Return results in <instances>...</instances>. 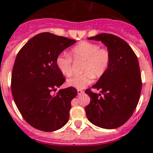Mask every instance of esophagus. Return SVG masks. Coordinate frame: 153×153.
I'll list each match as a JSON object with an SVG mask.
<instances>
[{"mask_svg":"<svg viewBox=\"0 0 153 153\" xmlns=\"http://www.w3.org/2000/svg\"><path fill=\"white\" fill-rule=\"evenodd\" d=\"M84 93V91L82 89H78V95H82Z\"/></svg>","mask_w":153,"mask_h":153,"instance_id":"obj_1","label":"esophagus"}]
</instances>
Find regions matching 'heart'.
Returning a JSON list of instances; mask_svg holds the SVG:
<instances>
[{"instance_id":"obj_1","label":"heart","mask_w":153,"mask_h":153,"mask_svg":"<svg viewBox=\"0 0 153 153\" xmlns=\"http://www.w3.org/2000/svg\"><path fill=\"white\" fill-rule=\"evenodd\" d=\"M71 54L75 60H84L82 65L83 74L75 75L68 79L69 86L84 88L92 82L93 78H99L108 70L111 60V54L108 48H100L95 42H82L71 49ZM56 65L65 76L73 73L72 58L67 54H59L56 58Z\"/></svg>"}]
</instances>
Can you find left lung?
I'll use <instances>...</instances> for the list:
<instances>
[{"label": "left lung", "instance_id": "8db88e82", "mask_svg": "<svg viewBox=\"0 0 153 153\" xmlns=\"http://www.w3.org/2000/svg\"><path fill=\"white\" fill-rule=\"evenodd\" d=\"M101 41L111 51L108 70L91 88H87L90 103L85 107L88 119L103 128H118L129 119L140 98L142 78L137 56L124 40L114 34L102 33L88 38Z\"/></svg>", "mask_w": 153, "mask_h": 153}]
</instances>
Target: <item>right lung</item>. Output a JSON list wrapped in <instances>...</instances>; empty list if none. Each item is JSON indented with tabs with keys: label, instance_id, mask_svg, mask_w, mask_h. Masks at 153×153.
Masks as SVG:
<instances>
[{
	"label": "right lung",
	"instance_id": "right-lung-1",
	"mask_svg": "<svg viewBox=\"0 0 153 153\" xmlns=\"http://www.w3.org/2000/svg\"><path fill=\"white\" fill-rule=\"evenodd\" d=\"M76 42L66 37L43 32L30 38L15 58L11 73V92L17 108L29 125L41 131L52 132L69 119L75 88L53 91L65 78L56 65L57 57Z\"/></svg>",
	"mask_w": 153,
	"mask_h": 153
}]
</instances>
